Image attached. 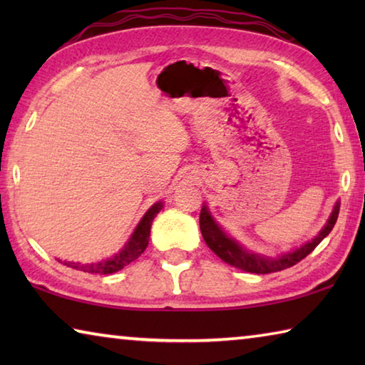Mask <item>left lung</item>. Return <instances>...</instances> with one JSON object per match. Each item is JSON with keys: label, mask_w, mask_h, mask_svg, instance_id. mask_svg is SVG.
Masks as SVG:
<instances>
[{"label": "left lung", "mask_w": 365, "mask_h": 365, "mask_svg": "<svg viewBox=\"0 0 365 365\" xmlns=\"http://www.w3.org/2000/svg\"><path fill=\"white\" fill-rule=\"evenodd\" d=\"M338 212H339V202L336 201L335 206H333V211L330 214L329 220H327V224L322 227V230H320L316 237L309 240V242H306L304 245H301L299 248L288 251L285 255H280L277 257L257 255V252L246 250L245 246L240 245L235 238L228 237V235L224 232V228L214 220L212 214L209 212L206 205L202 206L201 214H200V228L206 245L222 259V261H225L227 264H230L237 269H242L245 272L264 275V274H270V272H280L283 269L293 267V265L298 264L301 259H304L307 255H311V252L316 250V246L331 232V228L338 219Z\"/></svg>", "instance_id": "left-lung-1"}]
</instances>
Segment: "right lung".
<instances>
[{"label": "right lung", "instance_id": "right-lung-1", "mask_svg": "<svg viewBox=\"0 0 365 365\" xmlns=\"http://www.w3.org/2000/svg\"><path fill=\"white\" fill-rule=\"evenodd\" d=\"M164 202L158 201L148 209L145 212L143 217L138 222V225L135 227L133 233L128 238V242L123 245V248L115 252L113 257L103 259L100 262H88V264H82V262H71V261H58L63 262L67 267H72L76 270H82V272H88V274H114V272H119L120 269L125 267L130 262H133L135 259H138L141 256V252L146 250L148 242H150V232H151V224L156 215L159 214L160 209H163Z\"/></svg>", "mask_w": 365, "mask_h": 365}]
</instances>
